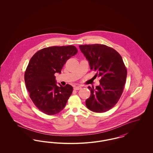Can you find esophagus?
Instances as JSON below:
<instances>
[{
  "mask_svg": "<svg viewBox=\"0 0 153 153\" xmlns=\"http://www.w3.org/2000/svg\"><path fill=\"white\" fill-rule=\"evenodd\" d=\"M81 88V87H80V86H76V87H74V90H79V89H80Z\"/></svg>",
  "mask_w": 153,
  "mask_h": 153,
  "instance_id": "esophagus-1",
  "label": "esophagus"
}]
</instances>
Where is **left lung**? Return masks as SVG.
<instances>
[{"label": "left lung", "mask_w": 153, "mask_h": 153, "mask_svg": "<svg viewBox=\"0 0 153 153\" xmlns=\"http://www.w3.org/2000/svg\"><path fill=\"white\" fill-rule=\"evenodd\" d=\"M80 51L87 59L95 76L100 77V85L88 87L90 97L85 104L91 111L102 113L114 107L123 91L127 69L119 53L113 48L102 44L83 45Z\"/></svg>", "instance_id": "8db88e82"}]
</instances>
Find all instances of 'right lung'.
I'll return each instance as SVG.
<instances>
[{"label":"right lung","instance_id":"right-lung-1","mask_svg":"<svg viewBox=\"0 0 153 153\" xmlns=\"http://www.w3.org/2000/svg\"><path fill=\"white\" fill-rule=\"evenodd\" d=\"M77 53L73 45L45 48L31 57L25 73L30 99L44 114L53 115L64 108L73 87L56 84V73H61L66 61Z\"/></svg>","mask_w":153,"mask_h":153}]
</instances>
